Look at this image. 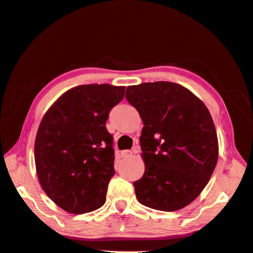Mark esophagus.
I'll return each mask as SVG.
<instances>
[{
  "label": "esophagus",
  "instance_id": "obj_1",
  "mask_svg": "<svg viewBox=\"0 0 253 253\" xmlns=\"http://www.w3.org/2000/svg\"><path fill=\"white\" fill-rule=\"evenodd\" d=\"M122 158H128V156L131 155V151L129 150H125V151H122Z\"/></svg>",
  "mask_w": 253,
  "mask_h": 253
}]
</instances>
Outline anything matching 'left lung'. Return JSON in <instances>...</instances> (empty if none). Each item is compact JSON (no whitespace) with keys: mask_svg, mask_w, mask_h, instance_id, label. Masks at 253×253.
Returning a JSON list of instances; mask_svg holds the SVG:
<instances>
[{"mask_svg":"<svg viewBox=\"0 0 253 253\" xmlns=\"http://www.w3.org/2000/svg\"><path fill=\"white\" fill-rule=\"evenodd\" d=\"M126 99L144 124L145 172L134 182L136 198L156 211L181 210L198 197L217 163L213 118L202 100L177 83L127 86Z\"/></svg>","mask_w":253,"mask_h":253,"instance_id":"left-lung-1","label":"left lung"}]
</instances>
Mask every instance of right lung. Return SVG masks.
Instances as JSON below:
<instances>
[{
	"mask_svg": "<svg viewBox=\"0 0 253 253\" xmlns=\"http://www.w3.org/2000/svg\"><path fill=\"white\" fill-rule=\"evenodd\" d=\"M124 95L125 86H75L42 119L35 142L36 170L48 197L66 211L89 213L106 203L115 174L114 137L106 122Z\"/></svg>",
	"mask_w": 253,
	"mask_h": 253,
	"instance_id": "add662e5",
	"label": "right lung"
}]
</instances>
